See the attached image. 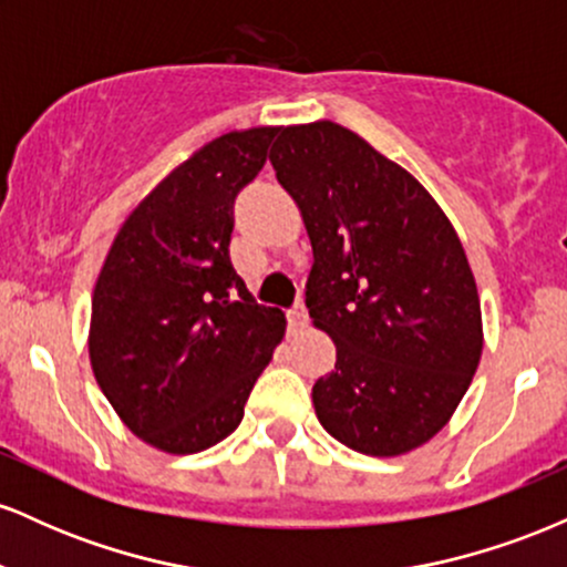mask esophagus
Returning <instances> with one entry per match:
<instances>
[{"label": "esophagus", "instance_id": "1", "mask_svg": "<svg viewBox=\"0 0 567 567\" xmlns=\"http://www.w3.org/2000/svg\"><path fill=\"white\" fill-rule=\"evenodd\" d=\"M306 322H309V315H306L303 303H298L296 309H290V311H288V324H290L292 333H298V330H303V328H306Z\"/></svg>", "mask_w": 567, "mask_h": 567}]
</instances>
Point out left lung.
<instances>
[{
  "mask_svg": "<svg viewBox=\"0 0 567 567\" xmlns=\"http://www.w3.org/2000/svg\"><path fill=\"white\" fill-rule=\"evenodd\" d=\"M315 250L306 309L336 343L311 389L330 437L392 458L453 419L483 357L477 282L432 194L354 130L279 127L269 154Z\"/></svg>",
  "mask_w": 567,
  "mask_h": 567,
  "instance_id": "left-lung-1",
  "label": "left lung"
}]
</instances>
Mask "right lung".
Segmentation results:
<instances>
[{
  "label": "right lung",
  "mask_w": 567,
  "mask_h": 567,
  "mask_svg": "<svg viewBox=\"0 0 567 567\" xmlns=\"http://www.w3.org/2000/svg\"><path fill=\"white\" fill-rule=\"evenodd\" d=\"M279 127L199 146L116 231L93 290V375L135 437L188 455L226 440L285 338V315L234 271V197L264 167Z\"/></svg>",
  "instance_id": "add662e5"
}]
</instances>
